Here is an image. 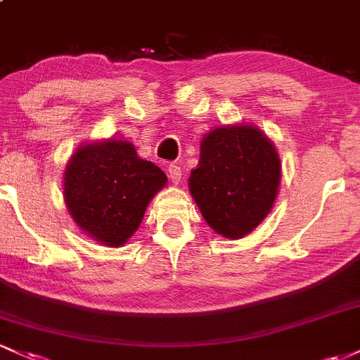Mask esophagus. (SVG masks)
<instances>
[{"label":"esophagus","instance_id":"obj_1","mask_svg":"<svg viewBox=\"0 0 360 360\" xmlns=\"http://www.w3.org/2000/svg\"><path fill=\"white\" fill-rule=\"evenodd\" d=\"M167 172H169V177H171V181L174 184H177L181 181V167L177 164H169L167 167Z\"/></svg>","mask_w":360,"mask_h":360}]
</instances>
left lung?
<instances>
[{"label": "left lung", "instance_id": "obj_1", "mask_svg": "<svg viewBox=\"0 0 360 360\" xmlns=\"http://www.w3.org/2000/svg\"><path fill=\"white\" fill-rule=\"evenodd\" d=\"M282 164L270 138L251 124L220 126L201 140L189 191L217 234L240 239L274 208Z\"/></svg>", "mask_w": 360, "mask_h": 360}]
</instances>
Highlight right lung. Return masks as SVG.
Returning <instances> with one entry per match:
<instances>
[{"label": "right lung", "instance_id": "obj_1", "mask_svg": "<svg viewBox=\"0 0 360 360\" xmlns=\"http://www.w3.org/2000/svg\"><path fill=\"white\" fill-rule=\"evenodd\" d=\"M167 183L162 169L138 157L124 140L82 145L65 169V203L75 224L97 243L120 248Z\"/></svg>", "mask_w": 360, "mask_h": 360}]
</instances>
